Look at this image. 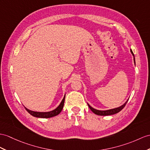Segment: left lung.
<instances>
[{"instance_id":"8db88e82","label":"left lung","mask_w":150,"mask_h":150,"mask_svg":"<svg viewBox=\"0 0 150 150\" xmlns=\"http://www.w3.org/2000/svg\"><path fill=\"white\" fill-rule=\"evenodd\" d=\"M130 52L132 54V55L134 56V63L135 65H136V62H135V58H134V54L132 52V50H130ZM129 100H127L125 103H124L121 106H120L118 108H114V109H108V110H105V111H100V110H97V109H96L93 108L92 107H91L90 105L88 104V107L90 108V109H91V111H92L93 113H95L96 115H99V116H107V115H114L116 114V113H118L120 111H122V109H123V108L125 106L126 104L127 103V102Z\"/></svg>"}]
</instances>
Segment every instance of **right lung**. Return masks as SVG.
I'll list each match as a JSON object with an SVG mask.
<instances>
[{"instance_id": "obj_1", "label": "right lung", "mask_w": 150, "mask_h": 150, "mask_svg": "<svg viewBox=\"0 0 150 150\" xmlns=\"http://www.w3.org/2000/svg\"><path fill=\"white\" fill-rule=\"evenodd\" d=\"M65 95L64 97L63 98L62 100L60 103V105L54 110L52 111H49V112H37V111H33L31 110H29L27 108H25V109L28 111V113H30L31 115H32L34 117H37V118H52L53 117V116H55L58 115V114H60V112L62 111L64 107V102H65Z\"/></svg>"}]
</instances>
